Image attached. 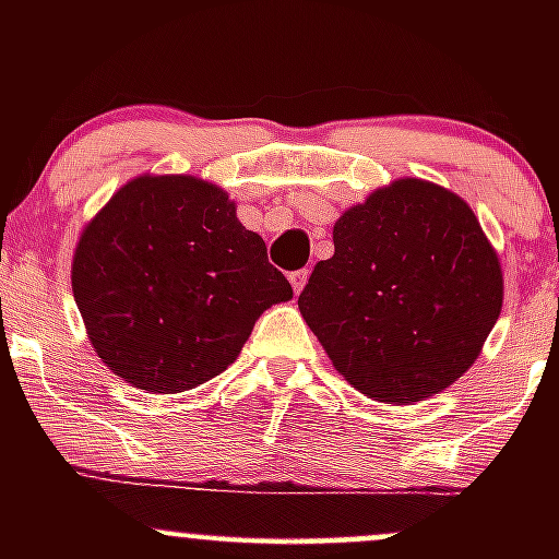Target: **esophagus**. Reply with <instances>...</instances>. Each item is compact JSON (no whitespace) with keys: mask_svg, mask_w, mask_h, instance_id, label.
<instances>
[{"mask_svg":"<svg viewBox=\"0 0 559 559\" xmlns=\"http://www.w3.org/2000/svg\"><path fill=\"white\" fill-rule=\"evenodd\" d=\"M307 278H310V271H307V267H301V271H294L292 275H288V281H292L294 294H301V288H305Z\"/></svg>","mask_w":559,"mask_h":559,"instance_id":"obj_1","label":"esophagus"}]
</instances>
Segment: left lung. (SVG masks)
I'll use <instances>...</instances> for the list:
<instances>
[{
	"instance_id": "1",
	"label": "left lung",
	"mask_w": 559,
	"mask_h": 559,
	"mask_svg": "<svg viewBox=\"0 0 559 559\" xmlns=\"http://www.w3.org/2000/svg\"><path fill=\"white\" fill-rule=\"evenodd\" d=\"M333 247L299 312L352 386L409 404L476 362L502 310V271L463 199L402 178L346 210Z\"/></svg>"
}]
</instances>
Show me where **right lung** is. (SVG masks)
<instances>
[{
  "mask_svg": "<svg viewBox=\"0 0 559 559\" xmlns=\"http://www.w3.org/2000/svg\"><path fill=\"white\" fill-rule=\"evenodd\" d=\"M73 297L112 373L178 394L223 373L262 312L292 299V284L226 191L191 176H141L83 230Z\"/></svg>",
  "mask_w": 559,
  "mask_h": 559,
  "instance_id": "1",
  "label": "right lung"
}]
</instances>
